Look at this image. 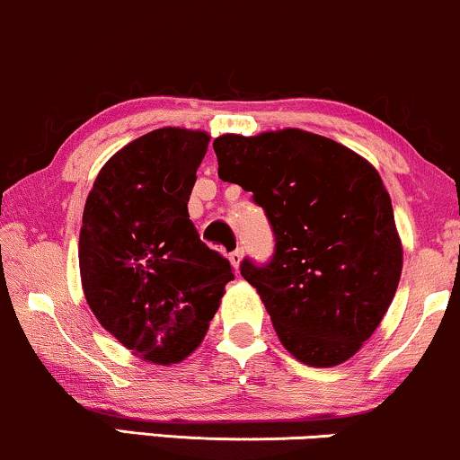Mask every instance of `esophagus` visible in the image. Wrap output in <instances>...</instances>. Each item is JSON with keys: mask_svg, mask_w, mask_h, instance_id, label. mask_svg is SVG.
I'll list each match as a JSON object with an SVG mask.
<instances>
[{"mask_svg": "<svg viewBox=\"0 0 460 460\" xmlns=\"http://www.w3.org/2000/svg\"><path fill=\"white\" fill-rule=\"evenodd\" d=\"M242 257H244V251H242V248H235L234 252H229V261H231V265H234V270L240 268Z\"/></svg>", "mask_w": 460, "mask_h": 460, "instance_id": "esophagus-1", "label": "esophagus"}]
</instances>
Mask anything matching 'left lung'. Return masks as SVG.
Here are the masks:
<instances>
[{"instance_id":"1","label":"left lung","mask_w":460,"mask_h":460,"mask_svg":"<svg viewBox=\"0 0 460 460\" xmlns=\"http://www.w3.org/2000/svg\"><path fill=\"white\" fill-rule=\"evenodd\" d=\"M220 180L252 192L274 234L268 263L240 272L259 291L287 351L336 367L370 339L402 270L394 212L375 167L297 128L214 141Z\"/></svg>"}]
</instances>
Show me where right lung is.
Here are the masks:
<instances>
[{
	"mask_svg": "<svg viewBox=\"0 0 460 460\" xmlns=\"http://www.w3.org/2000/svg\"><path fill=\"white\" fill-rule=\"evenodd\" d=\"M208 143L199 130L147 132L104 164L83 209L85 300L104 330L154 364L197 349L234 280L188 216Z\"/></svg>",
	"mask_w": 460,
	"mask_h": 460,
	"instance_id": "add662e5",
	"label": "right lung"
}]
</instances>
